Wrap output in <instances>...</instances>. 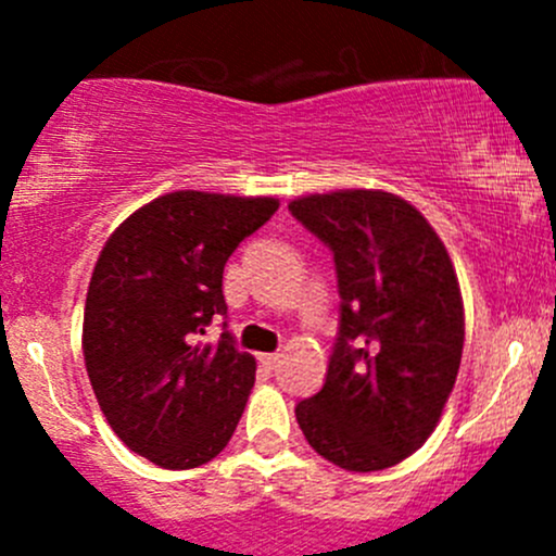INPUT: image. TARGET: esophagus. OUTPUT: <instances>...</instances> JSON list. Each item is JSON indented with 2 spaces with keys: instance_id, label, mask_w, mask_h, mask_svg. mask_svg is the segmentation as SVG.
<instances>
[{
  "instance_id": "obj_1",
  "label": "esophagus",
  "mask_w": 556,
  "mask_h": 556,
  "mask_svg": "<svg viewBox=\"0 0 556 556\" xmlns=\"http://www.w3.org/2000/svg\"><path fill=\"white\" fill-rule=\"evenodd\" d=\"M257 361H261L266 368H274L279 363V355H277V352H268V355H261Z\"/></svg>"
}]
</instances>
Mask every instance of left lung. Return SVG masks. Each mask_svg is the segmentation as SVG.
Returning a JSON list of instances; mask_svg holds the SVG:
<instances>
[{"instance_id":"8db88e82","label":"left lung","mask_w":556,"mask_h":556,"mask_svg":"<svg viewBox=\"0 0 556 556\" xmlns=\"http://www.w3.org/2000/svg\"><path fill=\"white\" fill-rule=\"evenodd\" d=\"M288 210L333 252L341 295L325 384L295 419L339 468H390L428 441L459 371L465 319L450 252L384 190L306 195Z\"/></svg>"}]
</instances>
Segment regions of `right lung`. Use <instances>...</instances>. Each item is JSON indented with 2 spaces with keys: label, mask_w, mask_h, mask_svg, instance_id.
I'll return each mask as SVG.
<instances>
[{
  "label": "right lung",
  "mask_w": 556,
  "mask_h": 556,
  "mask_svg": "<svg viewBox=\"0 0 556 556\" xmlns=\"http://www.w3.org/2000/svg\"><path fill=\"white\" fill-rule=\"evenodd\" d=\"M277 199L177 190L134 212L106 239L83 317V355L102 414L131 452L169 470L217 457L242 419L255 357L223 323V268Z\"/></svg>",
  "instance_id": "right-lung-1"
}]
</instances>
